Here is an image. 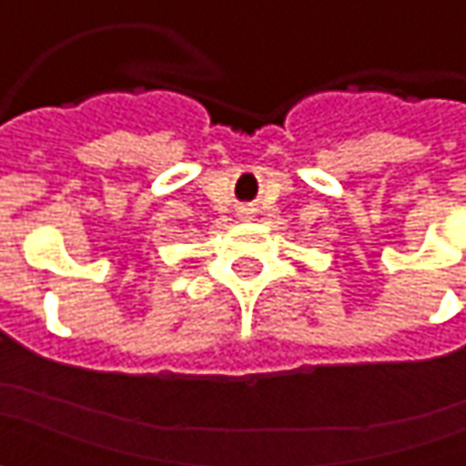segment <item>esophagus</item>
Listing matches in <instances>:
<instances>
[{"label": "esophagus", "instance_id": "1", "mask_svg": "<svg viewBox=\"0 0 466 466\" xmlns=\"http://www.w3.org/2000/svg\"><path fill=\"white\" fill-rule=\"evenodd\" d=\"M254 212H257V209H254V207H239V209H237V214H239V217H242V219H252Z\"/></svg>", "mask_w": 466, "mask_h": 466}]
</instances>
